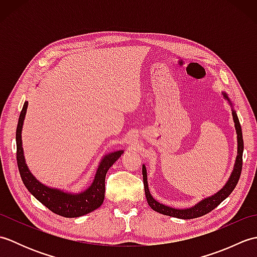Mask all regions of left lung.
I'll return each instance as SVG.
<instances>
[{"mask_svg":"<svg viewBox=\"0 0 257 257\" xmlns=\"http://www.w3.org/2000/svg\"><path fill=\"white\" fill-rule=\"evenodd\" d=\"M222 94H223V97H224L225 99L230 102V105L232 106V102L230 100V98H228V96L223 91H222ZM232 116H233L234 125H235V130H236V135H237V156H236L235 165H234L233 171L231 173V177L227 180V182L225 183L224 187H223L219 191V192H216L214 195L209 196V198H206V199H203L202 201H200L198 204H195L192 207H189V209H174V207L162 204V203H160V202H158L154 198H152V195L149 191V187H148V181H147L146 167H145V165H143L145 193H146L147 201H148V204L150 205L152 210L156 212H159V213H161V214L178 217V219H183V220L195 219V217L205 215L209 212H211L212 210H214L215 207L221 203V202L224 201L227 196L232 193L234 188L236 187L239 176H241V172H242V163H243L242 157H243V149H244L242 128H241V124H239L236 111L234 110L233 108H232Z\"/></svg>","mask_w":257,"mask_h":257,"instance_id":"8db88e82","label":"left lung"}]
</instances>
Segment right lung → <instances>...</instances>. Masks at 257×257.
<instances>
[{"mask_svg": "<svg viewBox=\"0 0 257 257\" xmlns=\"http://www.w3.org/2000/svg\"><path fill=\"white\" fill-rule=\"evenodd\" d=\"M27 105H29V102L25 101L23 109L20 113L18 128H16V160H18L22 181H23L26 189L48 210L64 217L83 216L87 213L98 209L105 199L106 173L109 168L121 157L123 150L113 151L111 154L103 156L99 166H98L94 181H92L90 187L87 188L83 192L69 193L47 187L33 176L24 159L23 147H22V128H23Z\"/></svg>", "mask_w": 257, "mask_h": 257, "instance_id": "right-lung-1", "label": "right lung"}]
</instances>
